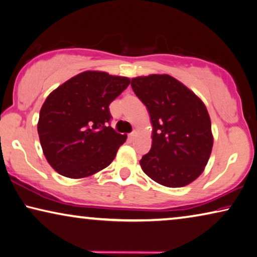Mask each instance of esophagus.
<instances>
[{"label": "esophagus", "instance_id": "34e87169", "mask_svg": "<svg viewBox=\"0 0 257 257\" xmlns=\"http://www.w3.org/2000/svg\"><path fill=\"white\" fill-rule=\"evenodd\" d=\"M128 139H129V141H133L134 139H135V133H130L129 135H128Z\"/></svg>", "mask_w": 257, "mask_h": 257}]
</instances>
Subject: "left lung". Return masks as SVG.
Masks as SVG:
<instances>
[{
    "mask_svg": "<svg viewBox=\"0 0 257 257\" xmlns=\"http://www.w3.org/2000/svg\"><path fill=\"white\" fill-rule=\"evenodd\" d=\"M132 87L147 106L153 127L151 150L140 160L142 170L165 187L189 185L202 174L212 150L205 105L170 75L133 78Z\"/></svg>",
    "mask_w": 257,
    "mask_h": 257,
    "instance_id": "1",
    "label": "left lung"
}]
</instances>
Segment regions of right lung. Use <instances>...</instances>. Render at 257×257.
Masks as SVG:
<instances>
[{
  "instance_id": "obj_1",
  "label": "right lung",
  "mask_w": 257,
  "mask_h": 257,
  "mask_svg": "<svg viewBox=\"0 0 257 257\" xmlns=\"http://www.w3.org/2000/svg\"><path fill=\"white\" fill-rule=\"evenodd\" d=\"M130 79L102 71H84L52 92L40 109L38 134L54 170L71 179L104 170L127 140L110 127L109 104Z\"/></svg>"
}]
</instances>
